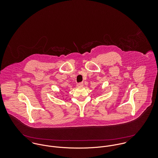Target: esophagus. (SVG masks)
<instances>
[{
    "label": "esophagus",
    "mask_w": 158,
    "mask_h": 158,
    "mask_svg": "<svg viewBox=\"0 0 158 158\" xmlns=\"http://www.w3.org/2000/svg\"><path fill=\"white\" fill-rule=\"evenodd\" d=\"M77 87H83V86H84V83H83V82L78 83V84H77Z\"/></svg>",
    "instance_id": "obj_1"
}]
</instances>
